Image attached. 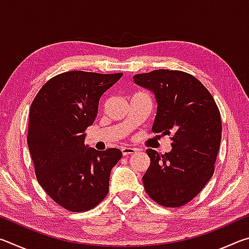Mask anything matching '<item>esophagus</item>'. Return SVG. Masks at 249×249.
<instances>
[{"instance_id": "1", "label": "esophagus", "mask_w": 249, "mask_h": 249, "mask_svg": "<svg viewBox=\"0 0 249 249\" xmlns=\"http://www.w3.org/2000/svg\"><path fill=\"white\" fill-rule=\"evenodd\" d=\"M121 150H122V154H123V156L133 155L137 151L136 148H132V147H122Z\"/></svg>"}]
</instances>
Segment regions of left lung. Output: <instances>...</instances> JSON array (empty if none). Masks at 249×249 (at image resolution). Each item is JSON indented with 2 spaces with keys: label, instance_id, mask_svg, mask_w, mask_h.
Masks as SVG:
<instances>
[{
  "label": "left lung",
  "instance_id": "8db88e82",
  "mask_svg": "<svg viewBox=\"0 0 249 249\" xmlns=\"http://www.w3.org/2000/svg\"><path fill=\"white\" fill-rule=\"evenodd\" d=\"M133 78L156 96L153 132L172 141L170 153L146 150L150 166L142 176L145 191L156 203L180 208L195 199L214 174L222 136L220 109L190 73L159 69Z\"/></svg>",
  "mask_w": 249,
  "mask_h": 249
}]
</instances>
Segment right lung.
Masks as SVG:
<instances>
[{
	"label": "right lung",
	"instance_id": "right-lung-1",
	"mask_svg": "<svg viewBox=\"0 0 249 249\" xmlns=\"http://www.w3.org/2000/svg\"><path fill=\"white\" fill-rule=\"evenodd\" d=\"M123 73L68 71L48 80L29 111L27 144L38 183L62 208L86 212L108 192L109 174L122 151L84 146L99 100Z\"/></svg>",
	"mask_w": 249,
	"mask_h": 249
}]
</instances>
